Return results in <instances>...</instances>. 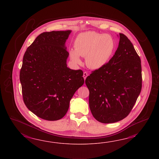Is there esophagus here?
<instances>
[{
	"label": "esophagus",
	"instance_id": "obj_1",
	"mask_svg": "<svg viewBox=\"0 0 159 159\" xmlns=\"http://www.w3.org/2000/svg\"><path fill=\"white\" fill-rule=\"evenodd\" d=\"M87 76H88V74H87V73L86 72H84L83 73V78L84 79V80L86 79V77H87Z\"/></svg>",
	"mask_w": 159,
	"mask_h": 159
}]
</instances>
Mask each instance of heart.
Here are the masks:
<instances>
[{
	"label": "heart",
	"instance_id": "1",
	"mask_svg": "<svg viewBox=\"0 0 159 159\" xmlns=\"http://www.w3.org/2000/svg\"><path fill=\"white\" fill-rule=\"evenodd\" d=\"M75 50L69 51L72 61L82 62L79 56L86 57V65L92 69H98L108 61L115 48L114 41L108 34L87 31L79 34L74 42Z\"/></svg>",
	"mask_w": 159,
	"mask_h": 159
}]
</instances>
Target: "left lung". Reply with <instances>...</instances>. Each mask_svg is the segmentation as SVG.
I'll return each mask as SVG.
<instances>
[{
	"label": "left lung",
	"instance_id": "8db88e82",
	"mask_svg": "<svg viewBox=\"0 0 159 159\" xmlns=\"http://www.w3.org/2000/svg\"><path fill=\"white\" fill-rule=\"evenodd\" d=\"M120 37L118 47L109 62L92 71L85 80L92 115L104 124L128 116L142 89L139 56L125 35L120 33Z\"/></svg>",
	"mask_w": 159,
	"mask_h": 159
}]
</instances>
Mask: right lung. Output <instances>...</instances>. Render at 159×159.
Instances as JSON below:
<instances>
[{
	"label": "right lung",
	"mask_w": 159,
	"mask_h": 159,
	"mask_svg": "<svg viewBox=\"0 0 159 159\" xmlns=\"http://www.w3.org/2000/svg\"><path fill=\"white\" fill-rule=\"evenodd\" d=\"M70 33H43L24 53L20 72L23 101L43 120H57L65 116L70 100L84 83L82 70L67 67L65 43Z\"/></svg>",
	"instance_id": "obj_1"
}]
</instances>
